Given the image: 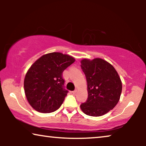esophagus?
I'll list each match as a JSON object with an SVG mask.
<instances>
[{
    "instance_id": "esophagus-1",
    "label": "esophagus",
    "mask_w": 146,
    "mask_h": 146,
    "mask_svg": "<svg viewBox=\"0 0 146 146\" xmlns=\"http://www.w3.org/2000/svg\"><path fill=\"white\" fill-rule=\"evenodd\" d=\"M72 93L74 94H76L77 93V90H75L74 91H73V92H72Z\"/></svg>"
}]
</instances>
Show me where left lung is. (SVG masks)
<instances>
[{
	"instance_id": "8db88e82",
	"label": "left lung",
	"mask_w": 146,
	"mask_h": 146,
	"mask_svg": "<svg viewBox=\"0 0 146 146\" xmlns=\"http://www.w3.org/2000/svg\"><path fill=\"white\" fill-rule=\"evenodd\" d=\"M81 68L86 78L88 94L81 110L90 116L106 114L119 100L122 84L118 74L112 65L99 58L82 60Z\"/></svg>"
}]
</instances>
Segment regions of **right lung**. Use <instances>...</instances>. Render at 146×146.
I'll return each mask as SVG.
<instances>
[{"instance_id":"add662e5","label":"right lung","mask_w":146,"mask_h":146,"mask_svg":"<svg viewBox=\"0 0 146 146\" xmlns=\"http://www.w3.org/2000/svg\"><path fill=\"white\" fill-rule=\"evenodd\" d=\"M74 61L68 54L52 52L42 56L31 66L24 88L27 100L35 110L50 113L61 106L68 92L64 88L62 72Z\"/></svg>"}]
</instances>
